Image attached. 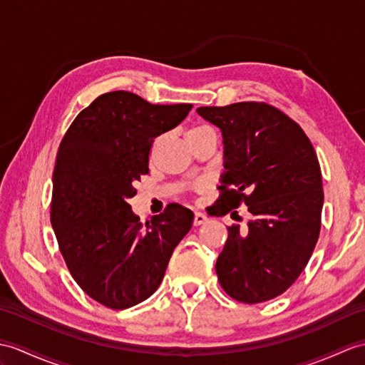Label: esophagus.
<instances>
[{
  "label": "esophagus",
  "mask_w": 365,
  "mask_h": 365,
  "mask_svg": "<svg viewBox=\"0 0 365 365\" xmlns=\"http://www.w3.org/2000/svg\"><path fill=\"white\" fill-rule=\"evenodd\" d=\"M208 221V217L203 215V213H196L194 215V219H192V224L194 225H202V224H205Z\"/></svg>",
  "instance_id": "34e87169"
}]
</instances>
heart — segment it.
Here are the masks:
<instances>
[{"instance_id": "obj_1", "label": "heart", "mask_w": 365, "mask_h": 365, "mask_svg": "<svg viewBox=\"0 0 365 365\" xmlns=\"http://www.w3.org/2000/svg\"><path fill=\"white\" fill-rule=\"evenodd\" d=\"M205 132H211L210 127L207 125H197V127H192V129L188 132V140L192 137H197L200 133H205Z\"/></svg>"}]
</instances>
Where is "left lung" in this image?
Segmentation results:
<instances>
[{"mask_svg":"<svg viewBox=\"0 0 365 365\" xmlns=\"http://www.w3.org/2000/svg\"><path fill=\"white\" fill-rule=\"evenodd\" d=\"M197 113L224 138L213 215L240 217L241 203L252 215L247 230L227 227L219 283L242 303L275 299L303 272L319 240L324 191L316 150L297 123L266 103L199 107Z\"/></svg>","mask_w":365,"mask_h":365,"instance_id":"obj_1","label":"left lung"}]
</instances>
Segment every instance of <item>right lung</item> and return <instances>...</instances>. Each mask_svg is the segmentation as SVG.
<instances>
[{"label":"right lung","mask_w":365,"mask_h":365,"mask_svg":"<svg viewBox=\"0 0 365 365\" xmlns=\"http://www.w3.org/2000/svg\"><path fill=\"white\" fill-rule=\"evenodd\" d=\"M191 108L150 104L124 90L104 93L76 116L58 146L51 224L76 283L107 308L150 297L192 225V211L179 203L143 225L127 202L149 173L152 143Z\"/></svg>","instance_id":"1"}]
</instances>
